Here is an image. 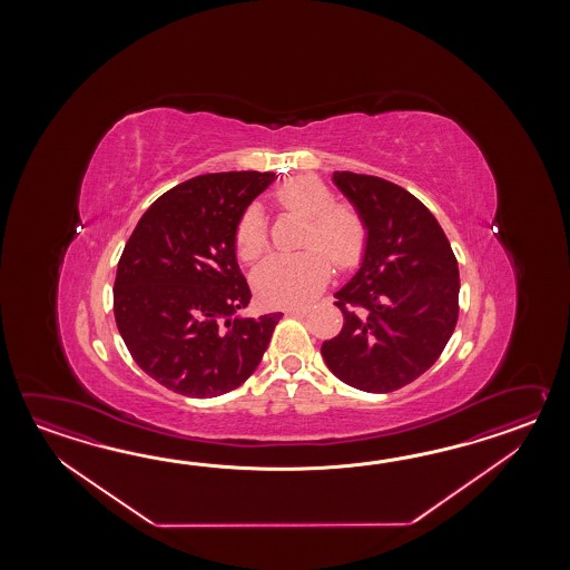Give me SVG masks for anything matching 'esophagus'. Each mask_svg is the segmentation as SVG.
I'll return each instance as SVG.
<instances>
[{"instance_id":"34e87169","label":"esophagus","mask_w":570,"mask_h":570,"mask_svg":"<svg viewBox=\"0 0 570 570\" xmlns=\"http://www.w3.org/2000/svg\"><path fill=\"white\" fill-rule=\"evenodd\" d=\"M285 314H287V315H305V314H307V307H289V309H285Z\"/></svg>"}]
</instances>
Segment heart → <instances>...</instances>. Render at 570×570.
I'll return each mask as SVG.
<instances>
[{
    "instance_id": "1",
    "label": "heart",
    "mask_w": 570,
    "mask_h": 570,
    "mask_svg": "<svg viewBox=\"0 0 570 570\" xmlns=\"http://www.w3.org/2000/svg\"><path fill=\"white\" fill-rule=\"evenodd\" d=\"M275 199L283 212L307 219L302 246L295 255L268 256L255 271L256 293L268 305L309 302L330 277V261L336 267H356L363 261L368 228L363 214L351 204H334L326 183L314 175H297L281 185ZM236 253L244 263H255L268 248V230L258 207H248L234 234Z\"/></svg>"
}]
</instances>
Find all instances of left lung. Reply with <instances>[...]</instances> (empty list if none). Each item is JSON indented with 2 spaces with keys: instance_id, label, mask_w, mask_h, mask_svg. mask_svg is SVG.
I'll return each mask as SVG.
<instances>
[{
  "instance_id": "left-lung-1",
  "label": "left lung",
  "mask_w": 570,
  "mask_h": 570,
  "mask_svg": "<svg viewBox=\"0 0 570 570\" xmlns=\"http://www.w3.org/2000/svg\"><path fill=\"white\" fill-rule=\"evenodd\" d=\"M334 183L363 214V267L334 295L344 315L322 344L327 368L351 387L391 393L436 363L459 320V263L432 212L400 185L351 170Z\"/></svg>"
}]
</instances>
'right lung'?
Wrapping results in <instances>:
<instances>
[{
	"label": "right lung",
	"instance_id": "add662e5",
	"mask_svg": "<svg viewBox=\"0 0 570 570\" xmlns=\"http://www.w3.org/2000/svg\"><path fill=\"white\" fill-rule=\"evenodd\" d=\"M273 173H209L160 195L124 246L114 317L146 375L185 397H218L255 373L281 315L240 317L250 289L234 234Z\"/></svg>",
	"mask_w": 570,
	"mask_h": 570
}]
</instances>
